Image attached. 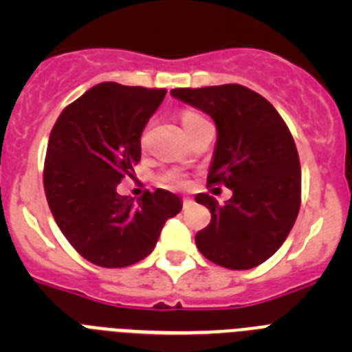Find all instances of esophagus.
Wrapping results in <instances>:
<instances>
[{"instance_id":"esophagus-1","label":"esophagus","mask_w":352,"mask_h":352,"mask_svg":"<svg viewBox=\"0 0 352 352\" xmlns=\"http://www.w3.org/2000/svg\"><path fill=\"white\" fill-rule=\"evenodd\" d=\"M192 203H194V201H192L190 197H183V208H188Z\"/></svg>"}]
</instances>
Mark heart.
I'll list each match as a JSON object with an SVG mask.
<instances>
[{
  "instance_id": "obj_1",
  "label": "heart",
  "mask_w": 352,
  "mask_h": 352,
  "mask_svg": "<svg viewBox=\"0 0 352 352\" xmlns=\"http://www.w3.org/2000/svg\"><path fill=\"white\" fill-rule=\"evenodd\" d=\"M204 118L201 116V114H197V113H192V111H185V113L182 114V125H183V129H190L192 125H195V123H199V121H203ZM174 183H182V182H178V179H173Z\"/></svg>"
}]
</instances>
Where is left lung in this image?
<instances>
[{
	"mask_svg": "<svg viewBox=\"0 0 352 352\" xmlns=\"http://www.w3.org/2000/svg\"><path fill=\"white\" fill-rule=\"evenodd\" d=\"M170 95L217 125V146L208 185H226L232 197L223 206L208 194L195 201L211 222L195 234L199 252L229 270H250L275 254L296 222L301 169L285 121L264 96L239 84L178 88Z\"/></svg>",
	"mask_w": 352,
	"mask_h": 352,
	"instance_id": "left-lung-1",
	"label": "left lung"
}]
</instances>
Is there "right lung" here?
<instances>
[{
    "label": "right lung",
    "mask_w": 352,
    "mask_h": 352,
    "mask_svg": "<svg viewBox=\"0 0 352 352\" xmlns=\"http://www.w3.org/2000/svg\"><path fill=\"white\" fill-rule=\"evenodd\" d=\"M166 89L102 82L63 109L52 126L43 188L56 223L84 259L125 268L153 252L167 219L182 211L173 192L146 190L138 204L116 192L141 160V133Z\"/></svg>",
    "instance_id": "right-lung-1"
}]
</instances>
